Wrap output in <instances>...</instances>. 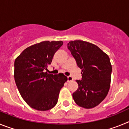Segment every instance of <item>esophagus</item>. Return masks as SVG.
Listing matches in <instances>:
<instances>
[{"instance_id":"34e87169","label":"esophagus","mask_w":129,"mask_h":129,"mask_svg":"<svg viewBox=\"0 0 129 129\" xmlns=\"http://www.w3.org/2000/svg\"><path fill=\"white\" fill-rule=\"evenodd\" d=\"M67 79H68L67 82H70L73 80V78L71 77V76H68V77H67Z\"/></svg>"}]
</instances>
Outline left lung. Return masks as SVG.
<instances>
[{
  "mask_svg": "<svg viewBox=\"0 0 129 129\" xmlns=\"http://www.w3.org/2000/svg\"><path fill=\"white\" fill-rule=\"evenodd\" d=\"M67 48L81 69V80L72 96L76 104L85 109L98 105L107 96L110 85V59L95 44L83 41H70Z\"/></svg>",
  "mask_w": 129,
  "mask_h": 129,
  "instance_id": "left-lung-1",
  "label": "left lung"
}]
</instances>
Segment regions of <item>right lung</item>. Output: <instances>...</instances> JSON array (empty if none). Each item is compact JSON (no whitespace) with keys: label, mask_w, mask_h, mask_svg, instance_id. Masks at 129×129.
Masks as SVG:
<instances>
[{"label":"right lung","mask_w":129,"mask_h":129,"mask_svg":"<svg viewBox=\"0 0 129 129\" xmlns=\"http://www.w3.org/2000/svg\"><path fill=\"white\" fill-rule=\"evenodd\" d=\"M62 44V41L37 43L25 49L15 61L16 85L23 100L33 109L48 110L57 103L60 90L68 79L62 74H48L44 70Z\"/></svg>","instance_id":"add662e5"}]
</instances>
